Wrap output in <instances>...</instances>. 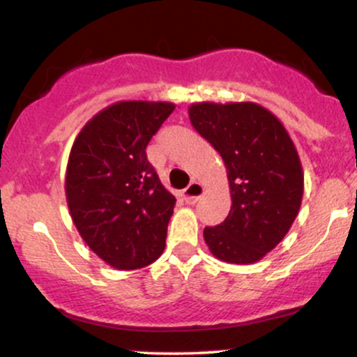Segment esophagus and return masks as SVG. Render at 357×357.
<instances>
[{
    "label": "esophagus",
    "mask_w": 357,
    "mask_h": 357,
    "mask_svg": "<svg viewBox=\"0 0 357 357\" xmlns=\"http://www.w3.org/2000/svg\"><path fill=\"white\" fill-rule=\"evenodd\" d=\"M203 192H204V188L202 186V184L192 181L190 186H188L186 190L183 191V198H184V202H186V203L195 204L199 198H202Z\"/></svg>",
    "instance_id": "esophagus-1"
}]
</instances>
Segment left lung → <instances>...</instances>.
<instances>
[{"instance_id": "obj_1", "label": "left lung", "mask_w": 357, "mask_h": 357, "mask_svg": "<svg viewBox=\"0 0 357 357\" xmlns=\"http://www.w3.org/2000/svg\"><path fill=\"white\" fill-rule=\"evenodd\" d=\"M190 121L227 167L231 208L203 231L210 252L228 264H253L284 240L304 195V173L282 122L255 102L192 104Z\"/></svg>"}]
</instances>
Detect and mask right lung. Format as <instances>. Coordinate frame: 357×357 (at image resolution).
I'll return each instance as SVG.
<instances>
[{
  "label": "right lung",
  "instance_id": "1",
  "mask_svg": "<svg viewBox=\"0 0 357 357\" xmlns=\"http://www.w3.org/2000/svg\"><path fill=\"white\" fill-rule=\"evenodd\" d=\"M173 110L171 102H117L90 119L72 146L65 178L72 220L117 270L147 267L165 252L176 198L146 147Z\"/></svg>",
  "mask_w": 357,
  "mask_h": 357
}]
</instances>
